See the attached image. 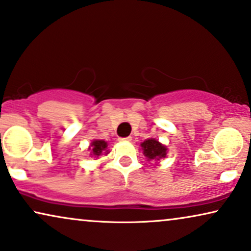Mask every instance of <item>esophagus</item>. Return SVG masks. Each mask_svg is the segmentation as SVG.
I'll return each instance as SVG.
<instances>
[{"instance_id":"obj_1","label":"esophagus","mask_w":251,"mask_h":251,"mask_svg":"<svg viewBox=\"0 0 251 251\" xmlns=\"http://www.w3.org/2000/svg\"><path fill=\"white\" fill-rule=\"evenodd\" d=\"M120 140H121V142H131L132 140V137H126V138H120Z\"/></svg>"}]
</instances>
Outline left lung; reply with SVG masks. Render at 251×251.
Instances as JSON below:
<instances>
[{
	"instance_id": "left-lung-1",
	"label": "left lung",
	"mask_w": 251,
	"mask_h": 251,
	"mask_svg": "<svg viewBox=\"0 0 251 251\" xmlns=\"http://www.w3.org/2000/svg\"><path fill=\"white\" fill-rule=\"evenodd\" d=\"M143 154L146 156L147 161H154L156 164H159L161 159H164L167 156L168 147L160 143L155 138H149L140 144Z\"/></svg>"
}]
</instances>
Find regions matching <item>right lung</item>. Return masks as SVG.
<instances>
[{"instance_id":"obj_1","label":"right lung","mask_w":251,"mask_h":251,"mask_svg":"<svg viewBox=\"0 0 251 251\" xmlns=\"http://www.w3.org/2000/svg\"><path fill=\"white\" fill-rule=\"evenodd\" d=\"M107 146H108V144H107V142H105V140L94 139L90 143V145H89L88 151H89V153H90L91 157H98L99 155H102V154L107 155V154L109 153V150Z\"/></svg>"}]
</instances>
